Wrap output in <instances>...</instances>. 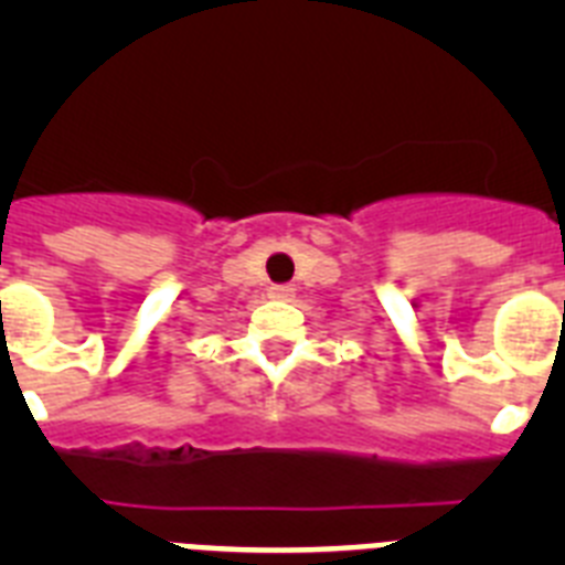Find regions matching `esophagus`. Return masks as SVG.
Returning <instances> with one entry per match:
<instances>
[{
    "label": "esophagus",
    "instance_id": "obj_1",
    "mask_svg": "<svg viewBox=\"0 0 565 565\" xmlns=\"http://www.w3.org/2000/svg\"><path fill=\"white\" fill-rule=\"evenodd\" d=\"M268 297L279 299V302H291L294 288L291 286H271V288H268Z\"/></svg>",
    "mask_w": 565,
    "mask_h": 565
}]
</instances>
